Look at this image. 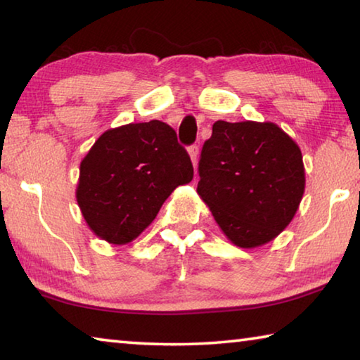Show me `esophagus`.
Listing matches in <instances>:
<instances>
[{
  "instance_id": "34e87169",
  "label": "esophagus",
  "mask_w": 360,
  "mask_h": 360,
  "mask_svg": "<svg viewBox=\"0 0 360 360\" xmlns=\"http://www.w3.org/2000/svg\"><path fill=\"white\" fill-rule=\"evenodd\" d=\"M188 155H191V160H192L193 168H197V163H198V146H191V148H188Z\"/></svg>"
}]
</instances>
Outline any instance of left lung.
I'll use <instances>...</instances> for the list:
<instances>
[{"label": "left lung", "instance_id": "8db88e82", "mask_svg": "<svg viewBox=\"0 0 360 360\" xmlns=\"http://www.w3.org/2000/svg\"><path fill=\"white\" fill-rule=\"evenodd\" d=\"M198 172L200 198L227 240L245 249L275 240L304 192L302 150L273 122H214Z\"/></svg>", "mask_w": 360, "mask_h": 360}]
</instances>
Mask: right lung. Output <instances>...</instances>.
<instances>
[{"label":"right lung","instance_id":"1","mask_svg":"<svg viewBox=\"0 0 360 360\" xmlns=\"http://www.w3.org/2000/svg\"><path fill=\"white\" fill-rule=\"evenodd\" d=\"M193 168L176 131L160 120L106 130L79 167L76 202L89 229L109 245H127L149 227Z\"/></svg>","mask_w":360,"mask_h":360}]
</instances>
